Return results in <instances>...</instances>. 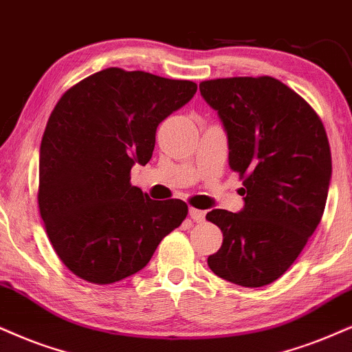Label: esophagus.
<instances>
[{
    "label": "esophagus",
    "mask_w": 352,
    "mask_h": 352,
    "mask_svg": "<svg viewBox=\"0 0 352 352\" xmlns=\"http://www.w3.org/2000/svg\"><path fill=\"white\" fill-rule=\"evenodd\" d=\"M189 215H190V219L194 220V222H204V219H206V212L194 209V207H190V209H189Z\"/></svg>",
    "instance_id": "esophagus-1"
}]
</instances>
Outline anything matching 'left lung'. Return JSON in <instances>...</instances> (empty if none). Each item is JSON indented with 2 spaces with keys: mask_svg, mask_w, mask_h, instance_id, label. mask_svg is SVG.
<instances>
[{
  "mask_svg": "<svg viewBox=\"0 0 352 352\" xmlns=\"http://www.w3.org/2000/svg\"><path fill=\"white\" fill-rule=\"evenodd\" d=\"M228 137V164L243 181L240 214L206 215L223 241L207 258L212 272L241 287L271 284L292 266L318 227L331 179L322 119L300 94L272 76L199 85Z\"/></svg>",
  "mask_w": 352,
  "mask_h": 352,
  "instance_id": "obj_1",
  "label": "left lung"
}]
</instances>
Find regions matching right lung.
Instances as JSON below:
<instances>
[{
  "instance_id": "right-lung-1",
  "label": "right lung",
  "mask_w": 352,
  "mask_h": 352,
  "mask_svg": "<svg viewBox=\"0 0 352 352\" xmlns=\"http://www.w3.org/2000/svg\"><path fill=\"white\" fill-rule=\"evenodd\" d=\"M197 85L106 68L58 99L43 132L37 202L47 236L73 274L106 285L135 274L188 215L181 199L153 201L130 184L156 127Z\"/></svg>"
}]
</instances>
